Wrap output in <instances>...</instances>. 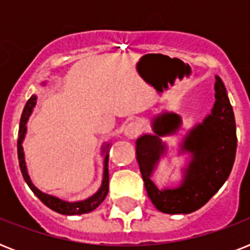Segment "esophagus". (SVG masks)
<instances>
[{
	"label": "esophagus",
	"mask_w": 250,
	"mask_h": 250,
	"mask_svg": "<svg viewBox=\"0 0 250 250\" xmlns=\"http://www.w3.org/2000/svg\"><path fill=\"white\" fill-rule=\"evenodd\" d=\"M143 131V127L139 122H131L128 125H125V137H128V139H136L139 135Z\"/></svg>",
	"instance_id": "obj_1"
}]
</instances>
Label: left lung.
<instances>
[{"instance_id":"1","label":"left lung","mask_w":250,"mask_h":250,"mask_svg":"<svg viewBox=\"0 0 250 250\" xmlns=\"http://www.w3.org/2000/svg\"><path fill=\"white\" fill-rule=\"evenodd\" d=\"M215 102L211 114L187 133L182 153L189 152V165L176 188L158 189L152 182L153 171L166 152L161 137L172 135L182 125L175 113H162L152 121L154 135H143L136 140V158L145 189L157 209L166 214H189L202 208L217 193L232 170L236 156V123L226 86L215 76Z\"/></svg>"}]
</instances>
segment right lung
<instances>
[{
  "instance_id": "add662e5",
  "label": "right lung",
  "mask_w": 250,
  "mask_h": 250,
  "mask_svg": "<svg viewBox=\"0 0 250 250\" xmlns=\"http://www.w3.org/2000/svg\"><path fill=\"white\" fill-rule=\"evenodd\" d=\"M36 105V96L33 94L31 96L27 104H25L23 113H21V125H19V137H18V160H19V167H21V175L24 178L25 183L28 184L33 193L36 194L39 200H40L44 205H46L49 209L54 210L57 213L63 214V215H76V214H85L89 213L92 210H94L100 204H101L105 197L107 196L109 192V146L110 144H106L102 146V153H105V160H104V176H102V184L100 187V189L90 196L89 198L83 200V201H76V202H67L61 200L58 197H54L52 194H46L44 192H41L40 189H37L36 187L33 186L29 175L27 172V166H25L24 161V152H23V140H24L25 132H27V122H28L29 115L32 114L33 107Z\"/></svg>"
}]
</instances>
